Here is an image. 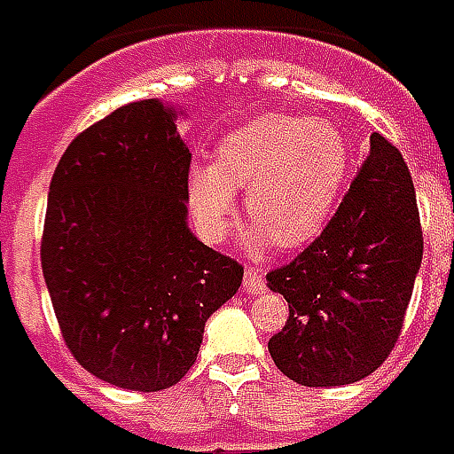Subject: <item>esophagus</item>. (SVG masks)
I'll return each instance as SVG.
<instances>
[{
    "mask_svg": "<svg viewBox=\"0 0 454 454\" xmlns=\"http://www.w3.org/2000/svg\"><path fill=\"white\" fill-rule=\"evenodd\" d=\"M263 288H266V284H263V276L259 269H247L244 271V291L249 295H256L262 294Z\"/></svg>",
    "mask_w": 454,
    "mask_h": 454,
    "instance_id": "34e87169",
    "label": "esophagus"
}]
</instances>
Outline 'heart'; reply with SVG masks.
Listing matches in <instances>:
<instances>
[{
	"label": "heart",
	"mask_w": 454,
	"mask_h": 454,
	"mask_svg": "<svg viewBox=\"0 0 454 454\" xmlns=\"http://www.w3.org/2000/svg\"><path fill=\"white\" fill-rule=\"evenodd\" d=\"M349 166L347 137L333 121L262 114L220 141L215 163L192 166V217L207 239L220 242L232 227L234 191L247 188V217L259 227L249 239L254 252H262L269 237L284 249H298L330 222Z\"/></svg>",
	"instance_id": "b5f03b06"
}]
</instances>
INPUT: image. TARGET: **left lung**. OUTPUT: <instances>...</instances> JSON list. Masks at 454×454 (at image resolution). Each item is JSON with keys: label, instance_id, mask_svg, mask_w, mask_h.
<instances>
[{"label": "left lung", "instance_id": "1", "mask_svg": "<svg viewBox=\"0 0 454 454\" xmlns=\"http://www.w3.org/2000/svg\"><path fill=\"white\" fill-rule=\"evenodd\" d=\"M420 259L411 170L394 144L372 134L323 234L266 273L288 301L284 330L269 340L276 366L301 387H345L376 372L401 335Z\"/></svg>", "mask_w": 454, "mask_h": 454}]
</instances>
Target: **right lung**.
<instances>
[{"mask_svg": "<svg viewBox=\"0 0 454 454\" xmlns=\"http://www.w3.org/2000/svg\"><path fill=\"white\" fill-rule=\"evenodd\" d=\"M176 109L141 99L60 156L41 266L70 355L112 387L160 391L195 364L244 269L188 227L191 151Z\"/></svg>", "mask_w": 454, "mask_h": 454, "instance_id": "right-lung-1", "label": "right lung"}]
</instances>
